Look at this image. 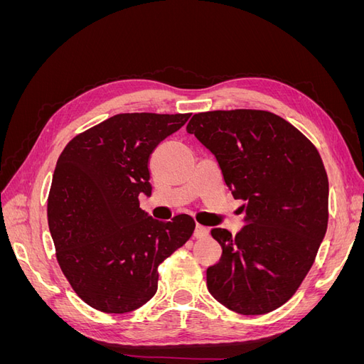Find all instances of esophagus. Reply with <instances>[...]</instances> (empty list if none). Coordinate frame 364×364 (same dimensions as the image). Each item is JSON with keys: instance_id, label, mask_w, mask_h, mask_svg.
Segmentation results:
<instances>
[{"instance_id": "1", "label": "esophagus", "mask_w": 364, "mask_h": 364, "mask_svg": "<svg viewBox=\"0 0 364 364\" xmlns=\"http://www.w3.org/2000/svg\"><path fill=\"white\" fill-rule=\"evenodd\" d=\"M208 234H209L208 228H205V226H202V225H196V229H194V237H196V238H203V237H206Z\"/></svg>"}]
</instances>
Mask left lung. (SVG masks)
I'll use <instances>...</instances> for the list:
<instances>
[{
  "label": "left lung",
  "mask_w": 364,
  "mask_h": 364,
  "mask_svg": "<svg viewBox=\"0 0 364 364\" xmlns=\"http://www.w3.org/2000/svg\"><path fill=\"white\" fill-rule=\"evenodd\" d=\"M186 132L213 153L229 191L243 200L237 235L215 228L222 258L208 290L229 310L255 316L287 302L310 272L328 226V176L316 147L267 111L196 114Z\"/></svg>",
  "instance_id": "1"
}]
</instances>
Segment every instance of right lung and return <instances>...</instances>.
<instances>
[{
  "instance_id": "add662e5",
  "label": "right lung",
  "mask_w": 364,
  "mask_h": 364,
  "mask_svg": "<svg viewBox=\"0 0 364 364\" xmlns=\"http://www.w3.org/2000/svg\"><path fill=\"white\" fill-rule=\"evenodd\" d=\"M190 114H118L63 149L48 196V226L59 266L82 301L129 313L158 290V266L193 235L181 214L159 222L139 208L151 196L149 162Z\"/></svg>"
}]
</instances>
